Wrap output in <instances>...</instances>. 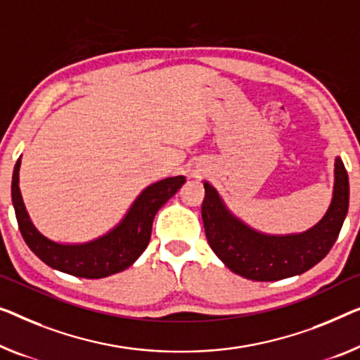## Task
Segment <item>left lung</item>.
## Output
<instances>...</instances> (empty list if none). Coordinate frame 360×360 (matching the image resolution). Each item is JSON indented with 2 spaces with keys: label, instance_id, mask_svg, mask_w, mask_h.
Returning a JSON list of instances; mask_svg holds the SVG:
<instances>
[{
  "label": "left lung",
  "instance_id": "left-lung-1",
  "mask_svg": "<svg viewBox=\"0 0 360 360\" xmlns=\"http://www.w3.org/2000/svg\"><path fill=\"white\" fill-rule=\"evenodd\" d=\"M203 187L202 219L208 244L229 270L252 281H278L317 265L336 243L349 207V179L340 157L335 162L333 200L328 212L312 229L300 234L255 231L224 207L212 184L203 182Z\"/></svg>",
  "mask_w": 360,
  "mask_h": 360
}]
</instances>
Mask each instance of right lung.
<instances>
[{
    "instance_id": "add662e5",
    "label": "right lung",
    "mask_w": 360,
    "mask_h": 360,
    "mask_svg": "<svg viewBox=\"0 0 360 360\" xmlns=\"http://www.w3.org/2000/svg\"><path fill=\"white\" fill-rule=\"evenodd\" d=\"M20 158L14 166L13 205L20 234L29 249L48 266L79 278H106L126 270L147 249L157 212L184 184V176H174L155 182L142 191L122 221L108 234L85 244H58L45 238L32 224L19 191Z\"/></svg>"
}]
</instances>
